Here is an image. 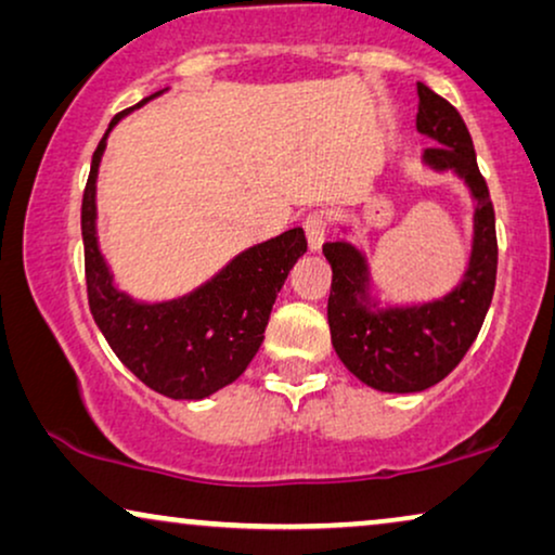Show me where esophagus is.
I'll use <instances>...</instances> for the list:
<instances>
[{"label":"esophagus","mask_w":555,"mask_h":555,"mask_svg":"<svg viewBox=\"0 0 555 555\" xmlns=\"http://www.w3.org/2000/svg\"><path fill=\"white\" fill-rule=\"evenodd\" d=\"M306 237H308V247L318 253V249L323 247L325 237H328V217L323 215V211H313V215H308L306 219Z\"/></svg>","instance_id":"obj_1"}]
</instances>
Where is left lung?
<instances>
[{
    "mask_svg": "<svg viewBox=\"0 0 555 555\" xmlns=\"http://www.w3.org/2000/svg\"><path fill=\"white\" fill-rule=\"evenodd\" d=\"M416 131L439 146L424 151L435 171H454L473 192L475 237L465 280L442 300L412 308H369V264L348 242H325L333 283L328 298L331 340L338 359L371 389L414 393L442 382L465 359L482 328L495 293L498 237L488 181L477 169L473 139L457 108L416 82Z\"/></svg>",
    "mask_w": 555,
    "mask_h": 555,
    "instance_id": "left-lung-1",
    "label": "left lung"
}]
</instances>
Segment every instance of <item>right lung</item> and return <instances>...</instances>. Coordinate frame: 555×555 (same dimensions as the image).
<instances>
[{
    "mask_svg": "<svg viewBox=\"0 0 555 555\" xmlns=\"http://www.w3.org/2000/svg\"><path fill=\"white\" fill-rule=\"evenodd\" d=\"M143 98L135 105L156 98ZM128 108L111 120L98 143L82 192V245H86L88 302L98 328L124 366L149 389L169 399H207L245 374L260 351L270 310L287 272L308 249L300 227L234 257L227 268L169 302H135L116 291L95 237V179L105 139Z\"/></svg>",
    "mask_w": 555,
    "mask_h": 555,
    "instance_id": "obj_1",
    "label": "right lung"
}]
</instances>
